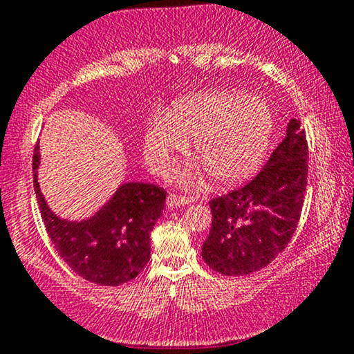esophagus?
<instances>
[{"mask_svg": "<svg viewBox=\"0 0 354 354\" xmlns=\"http://www.w3.org/2000/svg\"><path fill=\"white\" fill-rule=\"evenodd\" d=\"M167 204H169V207H180V205H185L187 204V198L182 197V196H177V194H172L170 192L169 196H167Z\"/></svg>", "mask_w": 354, "mask_h": 354, "instance_id": "1", "label": "esophagus"}]
</instances>
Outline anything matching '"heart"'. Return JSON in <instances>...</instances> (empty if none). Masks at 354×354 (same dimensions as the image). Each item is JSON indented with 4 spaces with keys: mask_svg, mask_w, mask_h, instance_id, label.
<instances>
[{
    "mask_svg": "<svg viewBox=\"0 0 354 354\" xmlns=\"http://www.w3.org/2000/svg\"><path fill=\"white\" fill-rule=\"evenodd\" d=\"M274 120L261 98L234 90L189 95L169 113L157 112L144 135V153L157 172H167L172 158L192 140L197 165L182 174L185 185H197L202 172L217 185L251 177L263 164L272 137Z\"/></svg>",
    "mask_w": 354,
    "mask_h": 354,
    "instance_id": "obj_1",
    "label": "heart"
}]
</instances>
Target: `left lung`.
Here are the masks:
<instances>
[{
  "mask_svg": "<svg viewBox=\"0 0 354 354\" xmlns=\"http://www.w3.org/2000/svg\"><path fill=\"white\" fill-rule=\"evenodd\" d=\"M308 140L292 118L284 140L244 187L209 202L212 227L202 244L205 264L222 276L263 269L291 241L308 185Z\"/></svg>",
  "mask_w": 354,
  "mask_h": 354,
  "instance_id": "8db88e82",
  "label": "left lung"
}]
</instances>
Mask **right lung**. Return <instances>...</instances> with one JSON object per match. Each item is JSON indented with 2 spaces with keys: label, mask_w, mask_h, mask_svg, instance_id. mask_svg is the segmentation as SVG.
<instances>
[{
  "label": "right lung",
  "mask_w": 354,
  "mask_h": 354,
  "mask_svg": "<svg viewBox=\"0 0 354 354\" xmlns=\"http://www.w3.org/2000/svg\"><path fill=\"white\" fill-rule=\"evenodd\" d=\"M38 145L33 153L35 194L43 224L58 256L83 279L120 286L135 279L150 259V232L160 217L165 190L153 184L129 182L88 221L68 222L46 205L37 182Z\"/></svg>",
  "instance_id": "add662e5"
}]
</instances>
